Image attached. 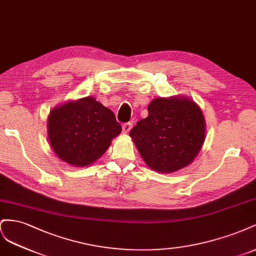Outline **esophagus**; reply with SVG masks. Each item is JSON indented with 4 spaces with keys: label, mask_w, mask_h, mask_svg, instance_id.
I'll use <instances>...</instances> for the list:
<instances>
[{
    "label": "esophagus",
    "mask_w": 256,
    "mask_h": 256,
    "mask_svg": "<svg viewBox=\"0 0 256 256\" xmlns=\"http://www.w3.org/2000/svg\"><path fill=\"white\" fill-rule=\"evenodd\" d=\"M132 126H133V123L132 122H126V123H124L123 126H122V130H123V133H128L130 130V128H132Z\"/></svg>",
    "instance_id": "1"
}]
</instances>
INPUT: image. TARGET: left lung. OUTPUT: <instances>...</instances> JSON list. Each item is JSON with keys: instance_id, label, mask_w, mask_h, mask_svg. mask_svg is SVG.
<instances>
[{"instance_id": "8db88e82", "label": "left lung", "mask_w": 256, "mask_h": 256, "mask_svg": "<svg viewBox=\"0 0 256 256\" xmlns=\"http://www.w3.org/2000/svg\"><path fill=\"white\" fill-rule=\"evenodd\" d=\"M148 112L130 130L146 164L168 174L191 163L205 140L200 107L188 98H160L149 104Z\"/></svg>"}]
</instances>
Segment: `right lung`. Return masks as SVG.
<instances>
[{
    "label": "right lung",
    "instance_id": "add662e5",
    "mask_svg": "<svg viewBox=\"0 0 256 256\" xmlns=\"http://www.w3.org/2000/svg\"><path fill=\"white\" fill-rule=\"evenodd\" d=\"M121 130L110 109L90 96L54 109L48 118L51 147L64 162L74 166L92 164Z\"/></svg>",
    "mask_w": 256,
    "mask_h": 256
}]
</instances>
